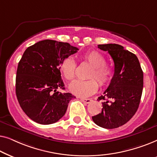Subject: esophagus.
Wrapping results in <instances>:
<instances>
[{
  "label": "esophagus",
  "mask_w": 157,
  "mask_h": 157,
  "mask_svg": "<svg viewBox=\"0 0 157 157\" xmlns=\"http://www.w3.org/2000/svg\"><path fill=\"white\" fill-rule=\"evenodd\" d=\"M80 99H81V101H82L83 103H86V104H89V103L91 101V99H90V98H80Z\"/></svg>",
  "instance_id": "1"
}]
</instances>
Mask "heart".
Listing matches in <instances>:
<instances>
[{"instance_id":"b5f03b06","label":"heart","mask_w":157,"mask_h":157,"mask_svg":"<svg viewBox=\"0 0 157 157\" xmlns=\"http://www.w3.org/2000/svg\"><path fill=\"white\" fill-rule=\"evenodd\" d=\"M82 57L93 67V69L89 75V78L91 79L86 81H75L69 85L68 89L75 95L87 97L97 91L98 83L96 82L97 80L101 86H106L110 82L112 78L113 71L110 66L105 63L106 60L104 56L98 51H88ZM76 68V64L71 57H66L62 60L59 66L60 71L64 78L67 81H72L74 78Z\"/></svg>"}]
</instances>
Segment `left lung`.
<instances>
[{"label": "left lung", "instance_id": "1", "mask_svg": "<svg viewBox=\"0 0 157 157\" xmlns=\"http://www.w3.org/2000/svg\"><path fill=\"white\" fill-rule=\"evenodd\" d=\"M108 51L114 63V74L110 84L98 100L102 111L92 117L96 125L115 128L125 124L136 112L143 91L144 74L136 56L115 44L98 45Z\"/></svg>", "mask_w": 157, "mask_h": 157}]
</instances>
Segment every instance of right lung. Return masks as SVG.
<instances>
[{"mask_svg":"<svg viewBox=\"0 0 157 157\" xmlns=\"http://www.w3.org/2000/svg\"><path fill=\"white\" fill-rule=\"evenodd\" d=\"M77 51L68 43L47 39L23 53L17 68L16 94L21 109L36 123L57 122L66 113L70 101L76 98L57 89H65L60 63Z\"/></svg>","mask_w":157,"mask_h":157,"instance_id":"1","label":"right lung"}]
</instances>
